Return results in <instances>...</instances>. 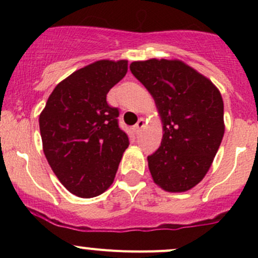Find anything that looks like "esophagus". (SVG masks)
<instances>
[{
    "label": "esophagus",
    "instance_id": "1",
    "mask_svg": "<svg viewBox=\"0 0 258 258\" xmlns=\"http://www.w3.org/2000/svg\"><path fill=\"white\" fill-rule=\"evenodd\" d=\"M144 127H145V119L144 118H140L139 122H137V123L135 124L134 130H135V132H136V134H140V132L142 131V128H144Z\"/></svg>",
    "mask_w": 258,
    "mask_h": 258
}]
</instances>
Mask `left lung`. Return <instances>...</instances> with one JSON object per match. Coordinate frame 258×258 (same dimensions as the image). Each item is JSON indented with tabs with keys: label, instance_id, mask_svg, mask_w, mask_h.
<instances>
[{
	"label": "left lung",
	"instance_id": "left-lung-1",
	"mask_svg": "<svg viewBox=\"0 0 258 258\" xmlns=\"http://www.w3.org/2000/svg\"><path fill=\"white\" fill-rule=\"evenodd\" d=\"M130 70L152 95L163 124L160 148L147 157L153 181L165 191H188L205 177L222 141V96L178 59L135 61Z\"/></svg>",
	"mask_w": 258,
	"mask_h": 258
}]
</instances>
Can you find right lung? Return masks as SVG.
<instances>
[{
    "instance_id": "right-lung-1",
    "label": "right lung",
    "mask_w": 258,
    "mask_h": 258,
    "mask_svg": "<svg viewBox=\"0 0 258 258\" xmlns=\"http://www.w3.org/2000/svg\"><path fill=\"white\" fill-rule=\"evenodd\" d=\"M127 61L101 59L58 83L40 114L43 152L71 194L91 199L112 184L130 141L118 126V108L106 101L124 77Z\"/></svg>"
}]
</instances>
